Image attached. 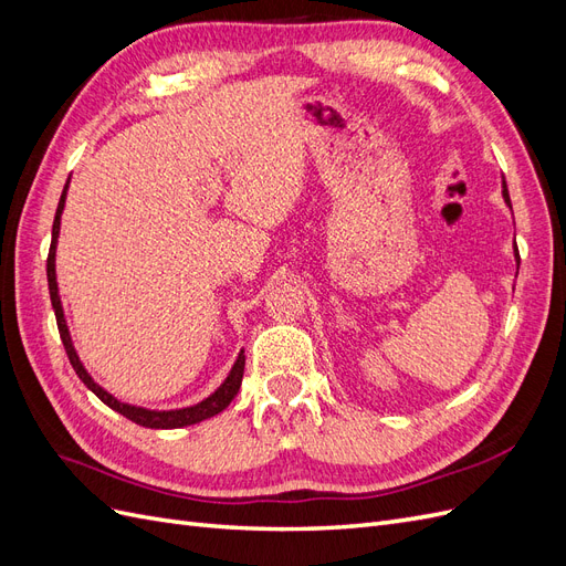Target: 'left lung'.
<instances>
[{
    "label": "left lung",
    "instance_id": "8db88e82",
    "mask_svg": "<svg viewBox=\"0 0 566 566\" xmlns=\"http://www.w3.org/2000/svg\"><path fill=\"white\" fill-rule=\"evenodd\" d=\"M503 198H505V202H507V208L512 210V202H510V193H507V184H505V179H503ZM515 260L520 262V250H517V243H515Z\"/></svg>",
    "mask_w": 566,
    "mask_h": 566
}]
</instances>
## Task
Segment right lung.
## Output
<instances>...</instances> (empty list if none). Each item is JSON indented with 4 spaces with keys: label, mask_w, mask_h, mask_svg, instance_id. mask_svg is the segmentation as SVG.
I'll return each instance as SVG.
<instances>
[{
    "label": "right lung",
    "mask_w": 566,
    "mask_h": 566,
    "mask_svg": "<svg viewBox=\"0 0 566 566\" xmlns=\"http://www.w3.org/2000/svg\"><path fill=\"white\" fill-rule=\"evenodd\" d=\"M65 193H67V184H65L63 193H61V200H59V210H56V217H54V229H51V248H49V256H46V281H49L51 306H54L56 323H59L61 342H63L67 358H71V366L77 373V378L84 385H87V389H92L96 397L104 401L108 408L117 410L119 416H125L127 420H132L136 424L150 427V430H177V427L196 424V422H202V420H208V418L221 413V410H224L233 401L238 389H241L243 370H245V354L243 352L238 354L231 373L227 375V380L217 387L214 394H210L208 399H202L196 406L177 408V410H148V408H142V406H129V403L117 401L113 394H108L104 387H98L94 382L92 375L84 370L80 356H77V352L73 347L71 333H67V323H65V316H63V306H61V297H59V283H56V243H59V231H61V214H63V208H65Z\"/></svg>",
    "instance_id": "1"
}]
</instances>
